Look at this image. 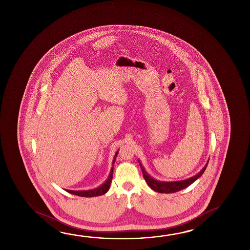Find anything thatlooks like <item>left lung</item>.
<instances>
[{"label": "left lung", "instance_id": "left-lung-1", "mask_svg": "<svg viewBox=\"0 0 250 250\" xmlns=\"http://www.w3.org/2000/svg\"><path fill=\"white\" fill-rule=\"evenodd\" d=\"M139 166H140L142 172H143V177L145 180H146V182L147 183L148 186L153 191L160 192V193H172V192H179L180 190L188 188V187L192 184L195 180H198L204 173L205 170H206V168H207L208 164V162L207 164L205 165L204 167L202 168L201 172L197 173L195 176L189 178L188 180L172 181V182H164V181H159V180H156L155 179L151 178L146 172V171L145 170V168L143 167V166L141 165L139 160Z\"/></svg>", "mask_w": 250, "mask_h": 250}]
</instances>
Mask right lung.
Instances as JSON below:
<instances>
[{
    "mask_svg": "<svg viewBox=\"0 0 250 250\" xmlns=\"http://www.w3.org/2000/svg\"><path fill=\"white\" fill-rule=\"evenodd\" d=\"M118 153H119V151L115 153L112 164H114L115 160H116V157L118 155ZM112 173H113V167H111V172L109 174L108 179L105 180V182L104 184L101 185L99 188H97L87 190V191H73V190H65V191L66 192H70V193H72V194H75V195L81 197H95L103 195V194L106 193L107 191L110 188L111 180H112Z\"/></svg>",
    "mask_w": 250,
    "mask_h": 250,
    "instance_id": "1",
    "label": "right lung"
}]
</instances>
